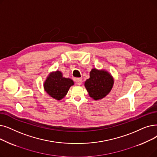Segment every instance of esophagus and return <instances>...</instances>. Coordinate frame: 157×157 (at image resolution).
<instances>
[{"label":"esophagus","instance_id":"obj_1","mask_svg":"<svg viewBox=\"0 0 157 157\" xmlns=\"http://www.w3.org/2000/svg\"><path fill=\"white\" fill-rule=\"evenodd\" d=\"M82 82H83V80H82V79H81V78H78L76 79V84L78 85H81Z\"/></svg>","mask_w":157,"mask_h":157}]
</instances>
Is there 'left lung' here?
<instances>
[{
	"mask_svg": "<svg viewBox=\"0 0 157 157\" xmlns=\"http://www.w3.org/2000/svg\"><path fill=\"white\" fill-rule=\"evenodd\" d=\"M113 85L111 75L105 71L92 69L90 78L85 83V86L90 96L95 100L101 99L110 92Z\"/></svg>",
	"mask_w": 157,
	"mask_h": 157,
	"instance_id": "left-lung-1",
	"label": "left lung"
}]
</instances>
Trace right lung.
Masks as SVG:
<instances>
[{
  "label": "right lung",
  "mask_w": 157,
  "mask_h": 157,
  "mask_svg": "<svg viewBox=\"0 0 157 157\" xmlns=\"http://www.w3.org/2000/svg\"><path fill=\"white\" fill-rule=\"evenodd\" d=\"M74 85L73 81L63 77L62 73L56 71L51 74L44 83L45 90L49 95L57 100L62 99Z\"/></svg>",
  "instance_id": "add662e5"
}]
</instances>
